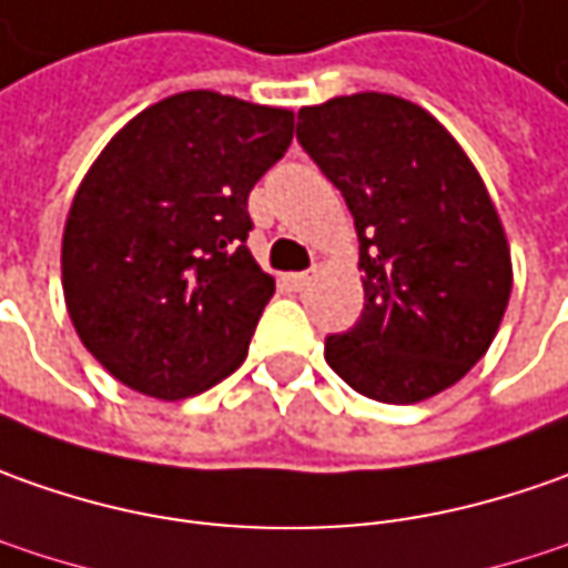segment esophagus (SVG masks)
<instances>
[{"instance_id": "1", "label": "esophagus", "mask_w": 568, "mask_h": 568, "mask_svg": "<svg viewBox=\"0 0 568 568\" xmlns=\"http://www.w3.org/2000/svg\"><path fill=\"white\" fill-rule=\"evenodd\" d=\"M285 283L292 285L295 292H302L304 285L311 283V273H288V276H285Z\"/></svg>"}]
</instances>
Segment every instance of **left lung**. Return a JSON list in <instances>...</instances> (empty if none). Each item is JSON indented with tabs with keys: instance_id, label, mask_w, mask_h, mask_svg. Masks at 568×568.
Instances as JSON below:
<instances>
[{
	"instance_id": "obj_1",
	"label": "left lung",
	"mask_w": 568,
	"mask_h": 568,
	"mask_svg": "<svg viewBox=\"0 0 568 568\" xmlns=\"http://www.w3.org/2000/svg\"><path fill=\"white\" fill-rule=\"evenodd\" d=\"M295 134L343 191L364 270L362 317L326 336V364L367 399L437 396L484 358L513 292L478 169L430 112L393 93L304 106Z\"/></svg>"
}]
</instances>
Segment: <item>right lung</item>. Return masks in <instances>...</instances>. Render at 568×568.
<instances>
[{
    "label": "right lung",
    "instance_id": "1",
    "mask_svg": "<svg viewBox=\"0 0 568 568\" xmlns=\"http://www.w3.org/2000/svg\"><path fill=\"white\" fill-rule=\"evenodd\" d=\"M295 115L185 90L134 115L71 201L62 288L81 343L153 399L210 389L245 362L276 283L247 251V194Z\"/></svg>",
    "mask_w": 568,
    "mask_h": 568
}]
</instances>
